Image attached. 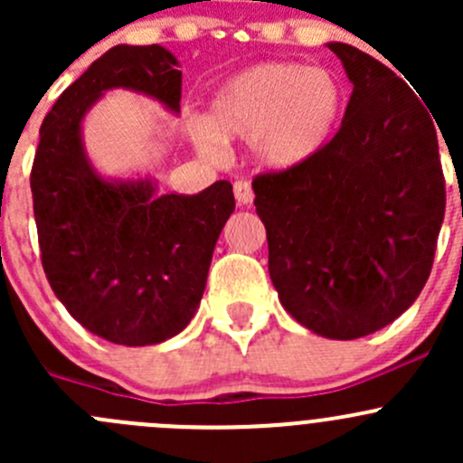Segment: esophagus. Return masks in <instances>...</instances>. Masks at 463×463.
I'll list each match as a JSON object with an SVG mask.
<instances>
[{"mask_svg": "<svg viewBox=\"0 0 463 463\" xmlns=\"http://www.w3.org/2000/svg\"><path fill=\"white\" fill-rule=\"evenodd\" d=\"M232 193H235V199L240 205L253 203V188H250V184L246 179H237L235 184H232Z\"/></svg>", "mask_w": 463, "mask_h": 463, "instance_id": "obj_1", "label": "esophagus"}]
</instances>
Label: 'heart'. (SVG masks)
Masks as SVG:
<instances>
[{
  "label": "heart",
  "mask_w": 463,
  "mask_h": 463,
  "mask_svg": "<svg viewBox=\"0 0 463 463\" xmlns=\"http://www.w3.org/2000/svg\"><path fill=\"white\" fill-rule=\"evenodd\" d=\"M347 105L343 82L305 62H261L223 82L210 100L208 123L194 141L210 156L222 138H250V152L269 170H296L329 145Z\"/></svg>",
  "instance_id": "b5f03b06"
}]
</instances>
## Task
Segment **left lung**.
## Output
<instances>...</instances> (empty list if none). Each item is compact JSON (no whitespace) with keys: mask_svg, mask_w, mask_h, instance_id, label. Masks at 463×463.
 I'll use <instances>...</instances> for the list:
<instances>
[{"mask_svg":"<svg viewBox=\"0 0 463 463\" xmlns=\"http://www.w3.org/2000/svg\"><path fill=\"white\" fill-rule=\"evenodd\" d=\"M354 91L340 129L307 165L253 179L269 273L314 334L354 340L399 318L432 270L446 213L437 128L403 78L331 42Z\"/></svg>","mask_w":463,"mask_h":463,"instance_id":"obj_1","label":"left lung"}]
</instances>
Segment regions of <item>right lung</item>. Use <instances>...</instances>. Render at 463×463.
Returning a JSON list of instances; mask_svg holds the SVG:
<instances>
[{
    "label": "right lung",
    "instance_id": "right-lung-1",
    "mask_svg": "<svg viewBox=\"0 0 463 463\" xmlns=\"http://www.w3.org/2000/svg\"><path fill=\"white\" fill-rule=\"evenodd\" d=\"M137 89L179 111L181 71L158 44L107 51L62 91L40 128L33 213L46 279L69 314L100 338L156 345L185 329L202 302L214 244L235 210L232 185L154 197L152 181L109 184L89 165L80 123L102 91Z\"/></svg>",
    "mask_w": 463,
    "mask_h": 463
}]
</instances>
